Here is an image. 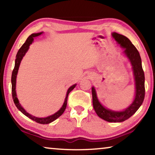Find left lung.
I'll return each mask as SVG.
<instances>
[{
	"label": "left lung",
	"instance_id": "left-lung-1",
	"mask_svg": "<svg viewBox=\"0 0 155 155\" xmlns=\"http://www.w3.org/2000/svg\"><path fill=\"white\" fill-rule=\"evenodd\" d=\"M113 37L122 48H125L124 52L129 59L133 65V73L135 80V97L133 103L124 111L116 112L104 108L99 103L96 96L95 89L91 88L94 109L97 115L105 121L109 122H120L129 118L135 114L143 103L145 96V77L141 65V59L138 51L128 38L117 33H113Z\"/></svg>",
	"mask_w": 155,
	"mask_h": 155
}]
</instances>
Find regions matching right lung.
<instances>
[{
  "mask_svg": "<svg viewBox=\"0 0 155 155\" xmlns=\"http://www.w3.org/2000/svg\"><path fill=\"white\" fill-rule=\"evenodd\" d=\"M41 34V33L31 34V35L27 38V40H26L24 44L21 46V48L19 49V51H18V53L16 54V59H15V66H14V70H13L12 75V98H13V100H14L15 105L16 106L17 108L19 109L23 114L25 115L27 117H29L30 119L33 120V121H35L38 123H40V124H49V123L53 122L54 120H55L56 119L58 118L59 116H61V115L63 114V113L64 112L65 109V108H66V106H67L68 94H69L70 91H71L75 87L76 84L75 85H73L69 89H68V90L67 91L66 97H65V99L64 101V104H63L61 108L60 109L57 113H55V114L53 115H51V116H48L47 117H44V118H39V117H36L35 116H33V115H30L29 114H28V113L22 108V106L20 105V104L19 103V101H18V98L16 96V93H15V83H16V77H17V74H18V68H19V65L20 64L21 60H22L23 57L25 56V53L28 51V48H29L30 44H32V42H33V38L40 35Z\"/></svg>",
  "mask_w": 155,
  "mask_h": 155,
  "instance_id": "add662e5",
  "label": "right lung"
}]
</instances>
